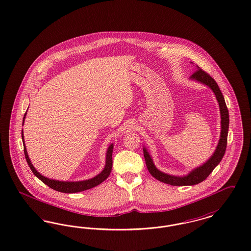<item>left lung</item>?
Masks as SVG:
<instances>
[{"label": "left lung", "instance_id": "8db88e82", "mask_svg": "<svg viewBox=\"0 0 251 251\" xmlns=\"http://www.w3.org/2000/svg\"><path fill=\"white\" fill-rule=\"evenodd\" d=\"M196 69L197 70L192 74L191 78L200 81L201 83L207 85L211 90H213L217 100L219 101L221 117V139L218 144L216 151L214 152L213 156L208 161L200 167L191 172L187 176H181V177L170 176L158 170L151 160L150 154L148 153L146 149H144L143 151H144L145 161H146L148 170L150 171L151 176L156 179L172 186H192L205 180L206 177L215 169V167L221 162L225 154L226 147H227V137H228V130H229V112H228L224 97L221 93L217 82L213 79V77H211L205 71L202 70L199 66H197Z\"/></svg>", "mask_w": 251, "mask_h": 251}]
</instances>
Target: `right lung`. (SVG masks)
<instances>
[{"label": "right lung", "instance_id": "right-lung-1", "mask_svg": "<svg viewBox=\"0 0 251 251\" xmlns=\"http://www.w3.org/2000/svg\"><path fill=\"white\" fill-rule=\"evenodd\" d=\"M26 113L24 115L23 118V122L25 119ZM22 135V141H23V147H24V154H25V158L26 161L28 162V165L30 166V170L32 171V173L34 174L35 176H37L43 183H45L46 185H48L50 188L55 190V191L63 192V193H75V192H80V191H86L91 189L95 186H98L102 181L105 180L109 175H110L111 170H112V153H113V144L109 146L107 152H106V162H105V167L104 169L101 171L98 176H94L93 178L89 179V180L78 181V182H63V181L53 180L45 177L44 176H42L37 171L35 170V168L32 166L31 162H30L28 153L25 148V144H24V138H23V130L21 132Z\"/></svg>", "mask_w": 251, "mask_h": 251}]
</instances>
